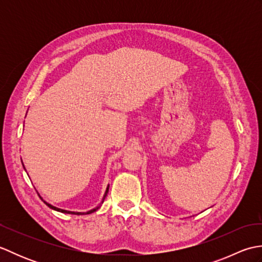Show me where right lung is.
<instances>
[{"label":"right lung","mask_w":262,"mask_h":262,"mask_svg":"<svg viewBox=\"0 0 262 262\" xmlns=\"http://www.w3.org/2000/svg\"><path fill=\"white\" fill-rule=\"evenodd\" d=\"M108 190H109V186H108V188H107V190H105L104 197H103V199H102V203H103V200H104L105 196H107ZM45 204L48 206L49 208L55 209V210H57V211H60V213H65V214H75V215H81V214H91V213H93V211H96L97 209H99L100 206H101V204H100L97 208H93V209H91V210H89V211H86V213H76V211H69V210H64V209H60V208H57V207H54V206H52L51 204H48V203H46V202H45Z\"/></svg>","instance_id":"add662e5"}]
</instances>
